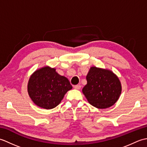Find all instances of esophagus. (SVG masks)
<instances>
[{"label":"esophagus","instance_id":"esophagus-1","mask_svg":"<svg viewBox=\"0 0 147 147\" xmlns=\"http://www.w3.org/2000/svg\"><path fill=\"white\" fill-rule=\"evenodd\" d=\"M74 88L77 89V90H80L81 88V86L80 85H74Z\"/></svg>","mask_w":147,"mask_h":147}]
</instances>
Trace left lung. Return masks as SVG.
<instances>
[{
    "label": "left lung",
    "instance_id": "1",
    "mask_svg": "<svg viewBox=\"0 0 147 147\" xmlns=\"http://www.w3.org/2000/svg\"><path fill=\"white\" fill-rule=\"evenodd\" d=\"M82 90L88 102L98 109H106L117 102L121 93L118 78L112 71L92 67Z\"/></svg>",
    "mask_w": 147,
    "mask_h": 147
}]
</instances>
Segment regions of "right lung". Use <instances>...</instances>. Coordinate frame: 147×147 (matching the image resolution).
Segmentation results:
<instances>
[{
  "label": "right lung",
  "mask_w": 147,
  "mask_h": 147,
  "mask_svg": "<svg viewBox=\"0 0 147 147\" xmlns=\"http://www.w3.org/2000/svg\"><path fill=\"white\" fill-rule=\"evenodd\" d=\"M72 88L67 78L59 75L54 68L49 67L36 71L28 84L30 98L36 105L46 109L57 106Z\"/></svg>",
  "instance_id": "right-lung-1"
}]
</instances>
